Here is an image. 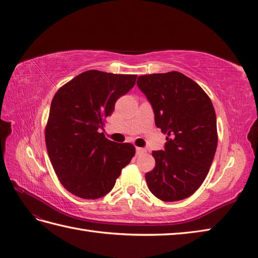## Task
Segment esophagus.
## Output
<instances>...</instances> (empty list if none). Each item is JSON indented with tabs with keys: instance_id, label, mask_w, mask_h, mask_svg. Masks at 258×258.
Instances as JSON below:
<instances>
[{
	"instance_id": "1",
	"label": "esophagus",
	"mask_w": 258,
	"mask_h": 258,
	"mask_svg": "<svg viewBox=\"0 0 258 258\" xmlns=\"http://www.w3.org/2000/svg\"><path fill=\"white\" fill-rule=\"evenodd\" d=\"M136 152L138 156H141V154H144L147 152V150L145 148H136Z\"/></svg>"
}]
</instances>
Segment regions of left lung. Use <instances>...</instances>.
I'll list each match as a JSON object with an SVG mask.
<instances>
[{"label":"left lung","instance_id":"obj_1","mask_svg":"<svg viewBox=\"0 0 258 258\" xmlns=\"http://www.w3.org/2000/svg\"><path fill=\"white\" fill-rule=\"evenodd\" d=\"M137 85L167 134L164 150L153 151L156 167L146 174L149 190L164 202L191 197L207 177L217 147L214 107L207 93L179 72L138 77Z\"/></svg>","mask_w":258,"mask_h":258}]
</instances>
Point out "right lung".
Wrapping results in <instances>:
<instances>
[{"mask_svg": "<svg viewBox=\"0 0 258 258\" xmlns=\"http://www.w3.org/2000/svg\"><path fill=\"white\" fill-rule=\"evenodd\" d=\"M136 79L137 75L87 71L61 86L51 100L45 142L56 175L74 196L105 197L135 156L134 145L108 140L98 129Z\"/></svg>", "mask_w": 258, "mask_h": 258, "instance_id": "right-lung-1", "label": "right lung"}]
</instances>
